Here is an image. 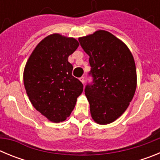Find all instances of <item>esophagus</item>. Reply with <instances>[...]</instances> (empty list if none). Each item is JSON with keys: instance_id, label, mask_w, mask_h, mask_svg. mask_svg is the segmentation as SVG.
Instances as JSON below:
<instances>
[{"instance_id": "34e87169", "label": "esophagus", "mask_w": 160, "mask_h": 160, "mask_svg": "<svg viewBox=\"0 0 160 160\" xmlns=\"http://www.w3.org/2000/svg\"><path fill=\"white\" fill-rule=\"evenodd\" d=\"M79 80L81 81V82L82 83V84H84V82H85V78H84V77H81V78H79Z\"/></svg>"}]
</instances>
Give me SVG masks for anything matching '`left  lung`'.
<instances>
[{"label": "left lung", "mask_w": 160, "mask_h": 160, "mask_svg": "<svg viewBox=\"0 0 160 160\" xmlns=\"http://www.w3.org/2000/svg\"><path fill=\"white\" fill-rule=\"evenodd\" d=\"M78 41L90 56V74L94 78L93 84L85 89L91 117L101 125L111 123L125 112L136 90L133 55L125 43L106 30Z\"/></svg>", "instance_id": "left-lung-1"}]
</instances>
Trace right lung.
Instances as JSON below:
<instances>
[{
  "label": "right lung",
  "mask_w": 160,
  "mask_h": 160,
  "mask_svg": "<svg viewBox=\"0 0 160 160\" xmlns=\"http://www.w3.org/2000/svg\"><path fill=\"white\" fill-rule=\"evenodd\" d=\"M78 46L75 38L53 33L38 44L25 64L23 80L29 101L53 122L70 116L82 93V83L72 76L68 62Z\"/></svg>",
  "instance_id": "right-lung-1"
}]
</instances>
